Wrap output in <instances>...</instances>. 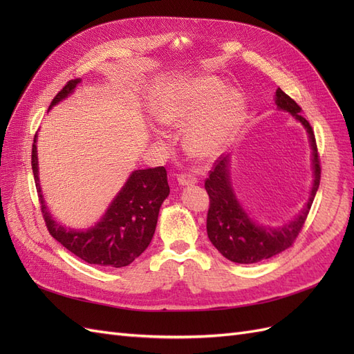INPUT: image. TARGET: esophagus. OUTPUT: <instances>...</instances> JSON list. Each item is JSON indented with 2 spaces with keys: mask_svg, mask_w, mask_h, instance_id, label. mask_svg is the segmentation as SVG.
<instances>
[{
  "mask_svg": "<svg viewBox=\"0 0 354 354\" xmlns=\"http://www.w3.org/2000/svg\"><path fill=\"white\" fill-rule=\"evenodd\" d=\"M178 183L181 186H189V185H196L198 183V178L194 174H186V173H181L177 176Z\"/></svg>",
  "mask_w": 354,
  "mask_h": 354,
  "instance_id": "34e87169",
  "label": "esophagus"
}]
</instances>
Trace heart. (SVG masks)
<instances>
[{"mask_svg": "<svg viewBox=\"0 0 354 354\" xmlns=\"http://www.w3.org/2000/svg\"><path fill=\"white\" fill-rule=\"evenodd\" d=\"M243 100L234 90H224L217 78L199 80L187 85L158 112L159 121L185 130V147L195 158L218 155L236 131L243 115Z\"/></svg>", "mask_w": 354, "mask_h": 354, "instance_id": "obj_1", "label": "heart"}]
</instances>
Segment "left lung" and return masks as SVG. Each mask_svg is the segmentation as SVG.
I'll return each instance as SVG.
<instances>
[{"label": "left lung", "instance_id": "obj_1", "mask_svg": "<svg viewBox=\"0 0 354 354\" xmlns=\"http://www.w3.org/2000/svg\"><path fill=\"white\" fill-rule=\"evenodd\" d=\"M274 102L277 108L291 113L301 122L308 133L310 146L313 151V186L310 198L303 211L292 221L282 227H267L255 224L234 195L229 174V156H220L209 171L205 180V189L209 196V208L207 216V233L212 245L223 257L233 263L252 264L279 254L292 246L301 232L310 207L320 183V159L317 153L316 138L312 125L304 116L301 108L285 94L281 88L276 90Z\"/></svg>", "mask_w": 354, "mask_h": 354}]
</instances>
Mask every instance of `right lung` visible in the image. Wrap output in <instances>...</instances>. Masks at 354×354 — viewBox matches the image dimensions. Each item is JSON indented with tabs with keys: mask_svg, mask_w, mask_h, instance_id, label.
I'll use <instances>...</instances> for the list:
<instances>
[{
	"mask_svg": "<svg viewBox=\"0 0 354 354\" xmlns=\"http://www.w3.org/2000/svg\"><path fill=\"white\" fill-rule=\"evenodd\" d=\"M81 82L80 78L66 82L50 108L66 99ZM37 134L32 145V171L41 203V212L50 234L68 251L88 264L124 267L131 264L151 243L158 223L159 208L169 195L167 169L164 167L136 169L128 177L120 194L111 202L104 216L87 230L63 227L50 216L41 194L38 178Z\"/></svg>",
	"mask_w": 354,
	"mask_h": 354,
	"instance_id": "right-lung-1",
	"label": "right lung"
}]
</instances>
